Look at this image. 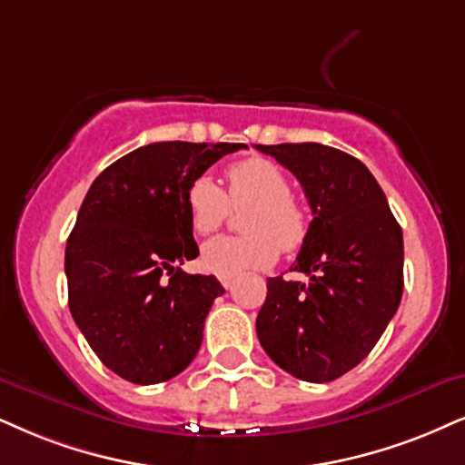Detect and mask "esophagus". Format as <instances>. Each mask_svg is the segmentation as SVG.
Masks as SVG:
<instances>
[{
  "mask_svg": "<svg viewBox=\"0 0 465 465\" xmlns=\"http://www.w3.org/2000/svg\"><path fill=\"white\" fill-rule=\"evenodd\" d=\"M220 284L223 289H231L232 286V276H220Z\"/></svg>",
  "mask_w": 465,
  "mask_h": 465,
  "instance_id": "obj_1",
  "label": "esophagus"
}]
</instances>
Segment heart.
<instances>
[{"instance_id":"obj_1","label":"heart","mask_w":465,"mask_h":465,"mask_svg":"<svg viewBox=\"0 0 465 465\" xmlns=\"http://www.w3.org/2000/svg\"><path fill=\"white\" fill-rule=\"evenodd\" d=\"M226 192L211 179L198 176L187 185L185 206L193 232H215L232 209L243 213L242 237H217L204 243L203 267L217 276H237L245 269L269 267L278 250L295 252L306 242L311 215L300 200L291 196L289 176L265 157H250L232 163L226 172Z\"/></svg>"}]
</instances>
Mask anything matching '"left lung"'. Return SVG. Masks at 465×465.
<instances>
[{
    "label": "left lung",
    "instance_id": "left-lung-1",
    "mask_svg": "<svg viewBox=\"0 0 465 465\" xmlns=\"http://www.w3.org/2000/svg\"><path fill=\"white\" fill-rule=\"evenodd\" d=\"M302 183L311 231L293 272L267 278L256 317L262 349L297 380L325 383L377 345L403 295V232L369 168L338 148L254 144Z\"/></svg>",
    "mask_w": 465,
    "mask_h": 465
}]
</instances>
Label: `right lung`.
I'll return each mask as SVG.
<instances>
[{
  "mask_svg": "<svg viewBox=\"0 0 465 465\" xmlns=\"http://www.w3.org/2000/svg\"><path fill=\"white\" fill-rule=\"evenodd\" d=\"M245 144L154 142L96 176L66 242L68 308L107 369L131 383L168 381L196 358L223 286L185 273L198 256L187 185Z\"/></svg>",
  "mask_w": 465,
  "mask_h": 465,
  "instance_id": "1",
  "label": "right lung"
}]
</instances>
